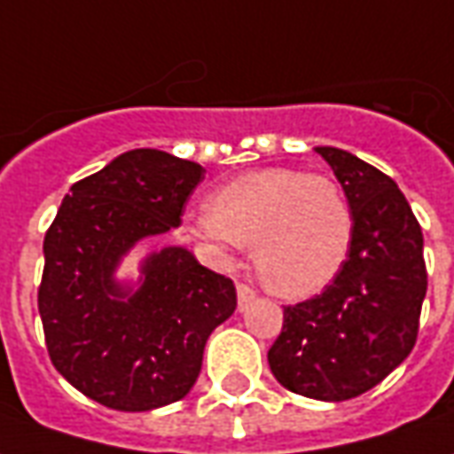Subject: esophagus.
<instances>
[{
	"label": "esophagus",
	"instance_id": "esophagus-1",
	"mask_svg": "<svg viewBox=\"0 0 454 454\" xmlns=\"http://www.w3.org/2000/svg\"><path fill=\"white\" fill-rule=\"evenodd\" d=\"M236 293H238V307H240V309H246V307L255 300V290L248 287V285H243V282L238 285Z\"/></svg>",
	"mask_w": 454,
	"mask_h": 454
}]
</instances>
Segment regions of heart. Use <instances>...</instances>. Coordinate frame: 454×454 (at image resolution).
<instances>
[{"instance_id": "b5f03b06", "label": "heart", "mask_w": 454, "mask_h": 454, "mask_svg": "<svg viewBox=\"0 0 454 454\" xmlns=\"http://www.w3.org/2000/svg\"><path fill=\"white\" fill-rule=\"evenodd\" d=\"M192 233L231 262L250 243L260 278L285 297H309L337 280L354 246V208L334 179L265 167L218 186Z\"/></svg>"}]
</instances>
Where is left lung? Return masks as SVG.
<instances>
[{"label":"left lung","instance_id":"8db88e82","mask_svg":"<svg viewBox=\"0 0 454 454\" xmlns=\"http://www.w3.org/2000/svg\"><path fill=\"white\" fill-rule=\"evenodd\" d=\"M315 152L354 208V246L325 293L285 307L268 364L287 391L339 403L373 388L408 359L427 272L423 233L398 184L351 152Z\"/></svg>","mask_w":454,"mask_h":454}]
</instances>
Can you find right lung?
<instances>
[{
	"instance_id": "1",
	"label": "right lung",
	"mask_w": 454,
	"mask_h": 454,
	"mask_svg": "<svg viewBox=\"0 0 454 454\" xmlns=\"http://www.w3.org/2000/svg\"><path fill=\"white\" fill-rule=\"evenodd\" d=\"M206 169L161 150H129L63 196L43 238L39 315L56 371L73 388L125 413L182 401L201 373L211 332L236 309L233 282L184 246L139 260V240L182 226Z\"/></svg>"
}]
</instances>
